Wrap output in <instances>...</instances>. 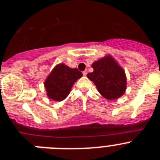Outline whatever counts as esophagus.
Returning a JSON list of instances; mask_svg holds the SVG:
<instances>
[{"label": "esophagus", "instance_id": "esophagus-1", "mask_svg": "<svg viewBox=\"0 0 160 160\" xmlns=\"http://www.w3.org/2000/svg\"><path fill=\"white\" fill-rule=\"evenodd\" d=\"M82 73H83V75L86 76L87 74V70H85V71H83Z\"/></svg>", "mask_w": 160, "mask_h": 160}]
</instances>
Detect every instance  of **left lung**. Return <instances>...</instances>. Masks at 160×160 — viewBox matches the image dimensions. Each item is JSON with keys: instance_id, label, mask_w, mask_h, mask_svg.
<instances>
[{"instance_id": "left-lung-1", "label": "left lung", "mask_w": 160, "mask_h": 160, "mask_svg": "<svg viewBox=\"0 0 160 160\" xmlns=\"http://www.w3.org/2000/svg\"><path fill=\"white\" fill-rule=\"evenodd\" d=\"M92 68L94 71L87 73V78L105 98L116 99L124 94L127 85L125 72L111 56L94 62Z\"/></svg>"}]
</instances>
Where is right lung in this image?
<instances>
[{"label": "right lung", "mask_w": 160, "mask_h": 160, "mask_svg": "<svg viewBox=\"0 0 160 160\" xmlns=\"http://www.w3.org/2000/svg\"><path fill=\"white\" fill-rule=\"evenodd\" d=\"M82 76L77 68L71 69L64 64L54 67L45 81V87L49 98L62 101L70 94L73 83Z\"/></svg>", "instance_id": "right-lung-1"}]
</instances>
